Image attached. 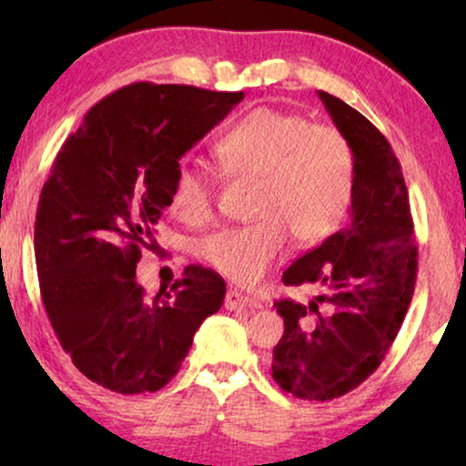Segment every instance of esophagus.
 Wrapping results in <instances>:
<instances>
[{
  "instance_id": "34e87169",
  "label": "esophagus",
  "mask_w": 466,
  "mask_h": 466,
  "mask_svg": "<svg viewBox=\"0 0 466 466\" xmlns=\"http://www.w3.org/2000/svg\"><path fill=\"white\" fill-rule=\"evenodd\" d=\"M225 308L231 309V311H235V309H257V308H260V301L244 295V292H239V290H228L227 297H225Z\"/></svg>"
}]
</instances>
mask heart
<instances>
[{"label":"heart","mask_w":466,"mask_h":466,"mask_svg":"<svg viewBox=\"0 0 466 466\" xmlns=\"http://www.w3.org/2000/svg\"><path fill=\"white\" fill-rule=\"evenodd\" d=\"M214 155L238 180H254L252 222L220 228L201 239L206 263L239 286H252L284 252L316 244L341 225L354 188V148L330 125H309L299 114L260 106L218 137ZM174 212L188 225L214 218V184L180 167L171 190Z\"/></svg>","instance_id":"1"}]
</instances>
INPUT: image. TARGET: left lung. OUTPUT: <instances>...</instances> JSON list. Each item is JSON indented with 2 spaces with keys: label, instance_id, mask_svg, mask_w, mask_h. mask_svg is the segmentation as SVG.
<instances>
[{
  "label": "left lung",
  "instance_id": "8db88e82",
  "mask_svg": "<svg viewBox=\"0 0 466 466\" xmlns=\"http://www.w3.org/2000/svg\"><path fill=\"white\" fill-rule=\"evenodd\" d=\"M354 148L350 225L284 271L286 286L320 289L309 305L276 301L284 335L271 373L284 392L330 400L360 386L384 360L411 303L418 244L399 158L378 127L318 91Z\"/></svg>",
  "mask_w": 466,
  "mask_h": 466
}]
</instances>
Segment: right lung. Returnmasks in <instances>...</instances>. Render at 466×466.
Returning a JSON list of instances; mask_svg holds the SVG:
<instances>
[{"instance_id": "right-lung-1", "label": "right lung", "mask_w": 466, "mask_h": 466, "mask_svg": "<svg viewBox=\"0 0 466 466\" xmlns=\"http://www.w3.org/2000/svg\"><path fill=\"white\" fill-rule=\"evenodd\" d=\"M241 99L133 82L95 104L55 158L34 233L44 309L76 369L107 390H161L225 301V279L201 265L155 297L136 269L184 152Z\"/></svg>"}]
</instances>
